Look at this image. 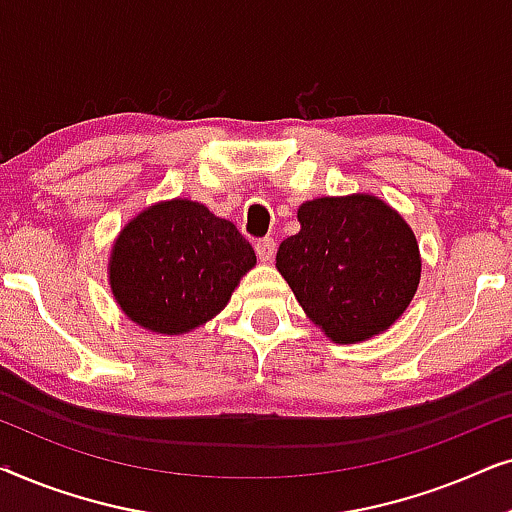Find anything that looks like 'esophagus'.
Instances as JSON below:
<instances>
[{
    "label": "esophagus",
    "instance_id": "34e87169",
    "mask_svg": "<svg viewBox=\"0 0 512 512\" xmlns=\"http://www.w3.org/2000/svg\"><path fill=\"white\" fill-rule=\"evenodd\" d=\"M275 249H277V242L272 240V237H263V240L256 242V256L261 258L263 263H268L275 258Z\"/></svg>",
    "mask_w": 512,
    "mask_h": 512
}]
</instances>
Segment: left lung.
Segmentation results:
<instances>
[{
	"label": "left lung",
	"mask_w": 512,
	"mask_h": 512,
	"mask_svg": "<svg viewBox=\"0 0 512 512\" xmlns=\"http://www.w3.org/2000/svg\"><path fill=\"white\" fill-rule=\"evenodd\" d=\"M300 233L277 270L326 338L354 345L387 331L415 296L422 258L403 216L375 195L317 198L298 209Z\"/></svg>",
	"instance_id": "obj_1"
}]
</instances>
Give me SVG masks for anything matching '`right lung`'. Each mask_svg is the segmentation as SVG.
I'll list each match as a JSON object with an SVG mask.
<instances>
[{
    "label": "right lung",
    "mask_w": 512,
    "mask_h": 512,
    "mask_svg": "<svg viewBox=\"0 0 512 512\" xmlns=\"http://www.w3.org/2000/svg\"><path fill=\"white\" fill-rule=\"evenodd\" d=\"M254 265V249L233 223L177 198L151 205L121 230L109 284L135 324L181 335L214 319Z\"/></svg>",
    "instance_id": "1"
}]
</instances>
